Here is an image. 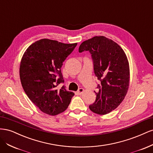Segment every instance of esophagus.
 I'll list each match as a JSON object with an SVG mask.
<instances>
[{
  "instance_id": "esophagus-1",
  "label": "esophagus",
  "mask_w": 153,
  "mask_h": 153,
  "mask_svg": "<svg viewBox=\"0 0 153 153\" xmlns=\"http://www.w3.org/2000/svg\"><path fill=\"white\" fill-rule=\"evenodd\" d=\"M84 92V89H83V88H80V89H78V91H77V94L80 95V94H83V92Z\"/></svg>"
}]
</instances>
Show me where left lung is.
Segmentation results:
<instances>
[{"label":"left lung","mask_w":153,"mask_h":153,"mask_svg":"<svg viewBox=\"0 0 153 153\" xmlns=\"http://www.w3.org/2000/svg\"><path fill=\"white\" fill-rule=\"evenodd\" d=\"M89 51L93 61L94 71L99 91L95 102L89 105L96 114L105 115L121 103L128 90L129 67L126 54L120 46L105 36H94L83 42L78 49Z\"/></svg>","instance_id":"obj_1"}]
</instances>
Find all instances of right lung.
<instances>
[{"label":"right lung","mask_w":153,"mask_h":153,"mask_svg":"<svg viewBox=\"0 0 153 153\" xmlns=\"http://www.w3.org/2000/svg\"><path fill=\"white\" fill-rule=\"evenodd\" d=\"M77 43L65 44L42 39L26 50L20 66V77L29 98L43 112L55 115L65 111L75 95L62 86V62Z\"/></svg>","instance_id":"right-lung-1"}]
</instances>
